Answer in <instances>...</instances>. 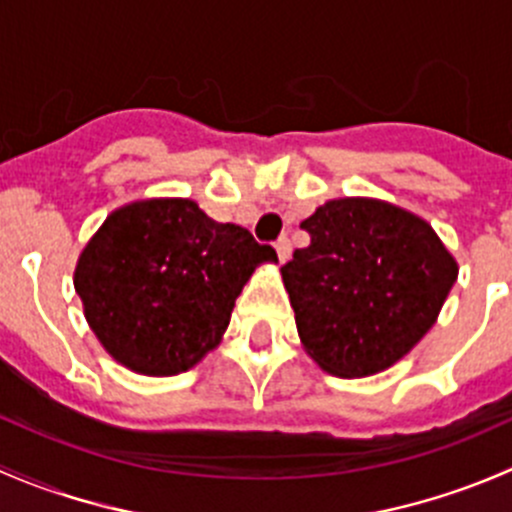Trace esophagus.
I'll return each instance as SVG.
<instances>
[{"label": "esophagus", "instance_id": "1", "mask_svg": "<svg viewBox=\"0 0 512 512\" xmlns=\"http://www.w3.org/2000/svg\"><path fill=\"white\" fill-rule=\"evenodd\" d=\"M275 250H277V257H280V262H285L289 257V252H292V242H289L287 235H282L280 240L275 242Z\"/></svg>", "mask_w": 512, "mask_h": 512}]
</instances>
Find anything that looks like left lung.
Listing matches in <instances>:
<instances>
[{
    "label": "left lung",
    "instance_id": "left-lung-1",
    "mask_svg": "<svg viewBox=\"0 0 512 512\" xmlns=\"http://www.w3.org/2000/svg\"><path fill=\"white\" fill-rule=\"evenodd\" d=\"M309 245L282 265L299 339L344 379L389 369L436 322L458 265L431 225L369 198L329 200L302 220Z\"/></svg>",
    "mask_w": 512,
    "mask_h": 512
}]
</instances>
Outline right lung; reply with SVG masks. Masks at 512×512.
Here are the masks:
<instances>
[{"label":"right lung","mask_w":512,"mask_h":512,"mask_svg":"<svg viewBox=\"0 0 512 512\" xmlns=\"http://www.w3.org/2000/svg\"><path fill=\"white\" fill-rule=\"evenodd\" d=\"M275 260L250 230L215 223L193 200H141L108 215L74 285L113 359L173 376L218 347L237 294L260 262Z\"/></svg>","instance_id":"obj_1"}]
</instances>
